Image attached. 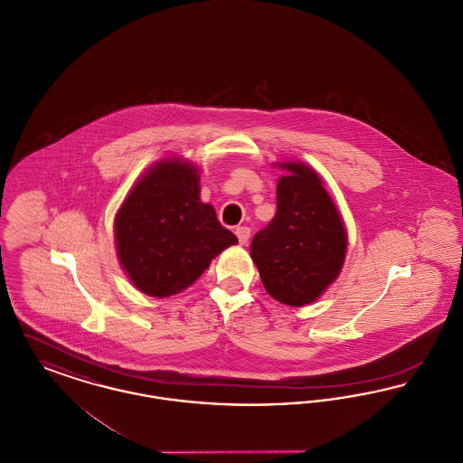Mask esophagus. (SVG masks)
<instances>
[{"instance_id":"obj_1","label":"esophagus","mask_w":463,"mask_h":463,"mask_svg":"<svg viewBox=\"0 0 463 463\" xmlns=\"http://www.w3.org/2000/svg\"><path fill=\"white\" fill-rule=\"evenodd\" d=\"M236 236L241 244H246L250 240V227H238L236 229Z\"/></svg>"}]
</instances>
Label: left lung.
I'll return each instance as SVG.
<instances>
[{"mask_svg": "<svg viewBox=\"0 0 463 463\" xmlns=\"http://www.w3.org/2000/svg\"><path fill=\"white\" fill-rule=\"evenodd\" d=\"M287 170L276 187L274 219L250 244L265 291L278 302L304 307L340 276L347 253L344 219L321 175L302 161L272 163Z\"/></svg>", "mask_w": 463, "mask_h": 463, "instance_id": "obj_1", "label": "left lung"}]
</instances>
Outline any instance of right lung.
<instances>
[{"label": "right lung", "instance_id": "right-lung-1", "mask_svg": "<svg viewBox=\"0 0 463 463\" xmlns=\"http://www.w3.org/2000/svg\"><path fill=\"white\" fill-rule=\"evenodd\" d=\"M199 168L163 157L140 176L114 217L121 269L142 293L166 298L191 287L238 238L199 194Z\"/></svg>", "mask_w": 463, "mask_h": 463}]
</instances>
